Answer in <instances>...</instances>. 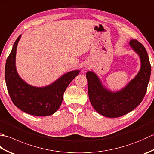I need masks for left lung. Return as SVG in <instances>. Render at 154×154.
<instances>
[{"instance_id": "obj_1", "label": "left lung", "mask_w": 154, "mask_h": 154, "mask_svg": "<svg viewBox=\"0 0 154 154\" xmlns=\"http://www.w3.org/2000/svg\"><path fill=\"white\" fill-rule=\"evenodd\" d=\"M129 45L138 55L140 69L134 78L116 91L108 89L93 71L87 72L90 102L98 113L109 118H116L131 112L144 97L151 75V65L146 48L136 40Z\"/></svg>"}]
</instances>
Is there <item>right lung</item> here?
<instances>
[{"instance_id":"1","label":"right lung","mask_w":154,"mask_h":154,"mask_svg":"<svg viewBox=\"0 0 154 154\" xmlns=\"http://www.w3.org/2000/svg\"><path fill=\"white\" fill-rule=\"evenodd\" d=\"M20 35L12 46L5 65V81L9 95L19 109L34 116H50L60 107L67 86L80 73L73 70L65 73L54 82L45 87H35L20 77L16 67V49Z\"/></svg>"}]
</instances>
